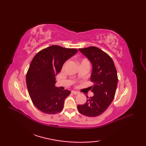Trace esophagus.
<instances>
[{"label":"esophagus","mask_w":146,"mask_h":146,"mask_svg":"<svg viewBox=\"0 0 146 146\" xmlns=\"http://www.w3.org/2000/svg\"><path fill=\"white\" fill-rule=\"evenodd\" d=\"M71 93H72L73 94H74V95H78V94H79V92H76V91H71Z\"/></svg>","instance_id":"34e87169"}]
</instances>
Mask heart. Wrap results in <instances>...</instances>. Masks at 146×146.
Masks as SVG:
<instances>
[{"label":"heart","instance_id":"b5f03b06","mask_svg":"<svg viewBox=\"0 0 146 146\" xmlns=\"http://www.w3.org/2000/svg\"><path fill=\"white\" fill-rule=\"evenodd\" d=\"M80 64H87V65H88V66H90V64L89 60L86 58H83L82 60H81V61H80Z\"/></svg>","mask_w":146,"mask_h":146}]
</instances>
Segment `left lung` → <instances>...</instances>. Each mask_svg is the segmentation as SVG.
I'll return each mask as SVG.
<instances>
[{
  "mask_svg": "<svg viewBox=\"0 0 146 146\" xmlns=\"http://www.w3.org/2000/svg\"><path fill=\"white\" fill-rule=\"evenodd\" d=\"M93 66L90 80L94 85L90 89L94 93L85 104L78 105L80 113L87 117H97L107 109L115 95L118 76L112 59L106 52L95 46L80 48Z\"/></svg>",
  "mask_w": 146,
  "mask_h": 146,
  "instance_id": "left-lung-1",
  "label": "left lung"
}]
</instances>
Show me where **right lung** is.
I'll return each mask as SVG.
<instances>
[{
  "mask_svg": "<svg viewBox=\"0 0 146 146\" xmlns=\"http://www.w3.org/2000/svg\"><path fill=\"white\" fill-rule=\"evenodd\" d=\"M77 52L76 49L52 45L33 58L26 74V84L33 103L42 112L56 114L63 110L71 92L55 87L56 76L64 62Z\"/></svg>",
  "mask_w": 146,
  "mask_h": 146,
  "instance_id": "1",
  "label": "right lung"
}]
</instances>
